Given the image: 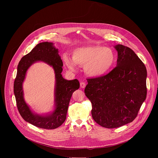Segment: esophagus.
Wrapping results in <instances>:
<instances>
[{"mask_svg":"<svg viewBox=\"0 0 158 158\" xmlns=\"http://www.w3.org/2000/svg\"><path fill=\"white\" fill-rule=\"evenodd\" d=\"M80 86L81 88H84L85 87V83L84 82H81L80 83Z\"/></svg>","mask_w":158,"mask_h":158,"instance_id":"1","label":"esophagus"}]
</instances>
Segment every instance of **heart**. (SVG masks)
Instances as JSON below:
<instances>
[{
  "label": "heart",
  "instance_id": "heart-1",
  "mask_svg": "<svg viewBox=\"0 0 158 158\" xmlns=\"http://www.w3.org/2000/svg\"><path fill=\"white\" fill-rule=\"evenodd\" d=\"M63 60L72 71L76 64L85 66V71L90 76L101 77L110 72L116 62L114 52L109 48L88 46L77 48L73 51V57L64 54Z\"/></svg>",
  "mask_w": 158,
  "mask_h": 158
}]
</instances>
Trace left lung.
<instances>
[{
	"mask_svg": "<svg viewBox=\"0 0 158 158\" xmlns=\"http://www.w3.org/2000/svg\"><path fill=\"white\" fill-rule=\"evenodd\" d=\"M117 65L107 74L87 79L84 93L92 104L93 119L116 128L136 118L147 94L146 66L129 48L118 44Z\"/></svg>",
	"mask_w": 158,
	"mask_h": 158,
	"instance_id": "1",
	"label": "left lung"
}]
</instances>
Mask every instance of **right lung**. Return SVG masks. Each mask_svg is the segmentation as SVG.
<instances>
[{
    "label": "right lung",
    "instance_id": "1",
    "mask_svg": "<svg viewBox=\"0 0 158 158\" xmlns=\"http://www.w3.org/2000/svg\"><path fill=\"white\" fill-rule=\"evenodd\" d=\"M58 49L52 42H44L38 44L20 60L14 84V92L16 104L22 118L30 124L42 129H54L61 126L65 121L69 102L73 93L79 88L77 79L68 81L62 76L63 63L58 54ZM46 62L55 70L56 84L55 91V109L50 115H39L33 113L23 98L22 84L26 73L32 64L36 61Z\"/></svg>",
    "mask_w": 158,
    "mask_h": 158
}]
</instances>
